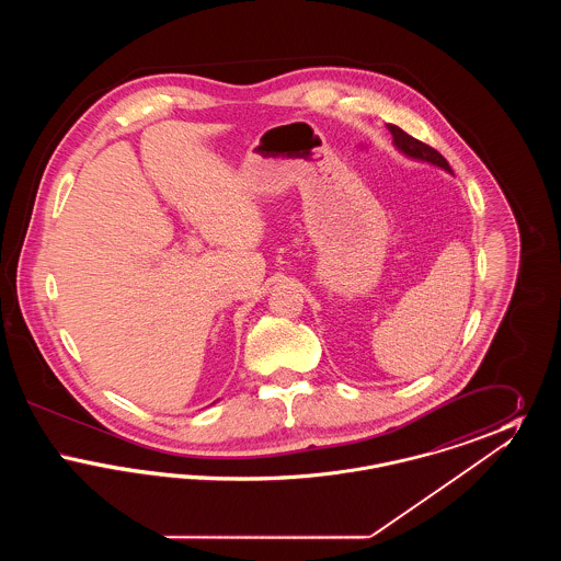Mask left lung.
<instances>
[{"label": "left lung", "instance_id": "left-lung-1", "mask_svg": "<svg viewBox=\"0 0 561 561\" xmlns=\"http://www.w3.org/2000/svg\"><path fill=\"white\" fill-rule=\"evenodd\" d=\"M387 128H389V133L393 136V145L400 149L403 156H408V158H412V160L428 161V163H433V165L444 168L446 172H453L450 163L446 161V158H444L442 153H437L433 147H428L425 142L416 140L414 136L403 133L401 128L393 126V124H389Z\"/></svg>", "mask_w": 561, "mask_h": 561}]
</instances>
